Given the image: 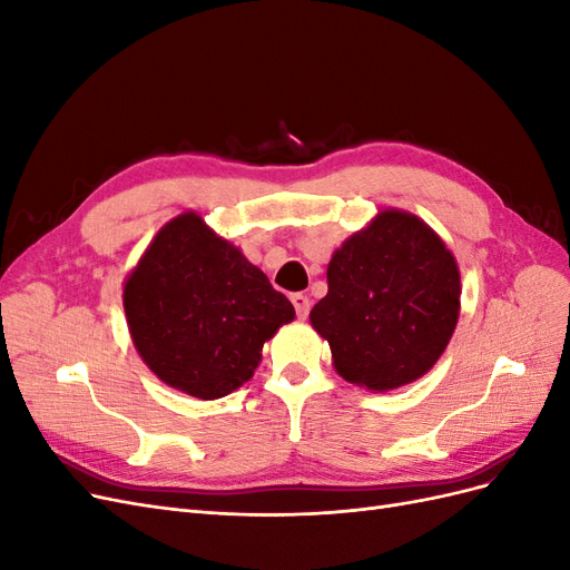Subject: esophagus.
Returning <instances> with one entry per match:
<instances>
[{"mask_svg": "<svg viewBox=\"0 0 570 570\" xmlns=\"http://www.w3.org/2000/svg\"><path fill=\"white\" fill-rule=\"evenodd\" d=\"M292 304H295V312L299 318H306L308 316V308H312V299H308L304 292H295V295L289 297Z\"/></svg>", "mask_w": 570, "mask_h": 570, "instance_id": "34e87169", "label": "esophagus"}]
</instances>
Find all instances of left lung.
<instances>
[{"instance_id": "8db88e82", "label": "left lung", "mask_w": 570, "mask_h": 570, "mask_svg": "<svg viewBox=\"0 0 570 570\" xmlns=\"http://www.w3.org/2000/svg\"><path fill=\"white\" fill-rule=\"evenodd\" d=\"M461 281L452 252L416 216L383 212L327 264V295L312 325L337 373L394 390L433 368L456 327Z\"/></svg>"}]
</instances>
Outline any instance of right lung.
Masks as SVG:
<instances>
[{
	"mask_svg": "<svg viewBox=\"0 0 570 570\" xmlns=\"http://www.w3.org/2000/svg\"><path fill=\"white\" fill-rule=\"evenodd\" d=\"M124 306L137 352L170 387L218 400L254 375L264 342L295 308L264 271L197 214L174 218L128 275Z\"/></svg>",
	"mask_w": 570,
	"mask_h": 570,
	"instance_id": "add662e5",
	"label": "right lung"
}]
</instances>
